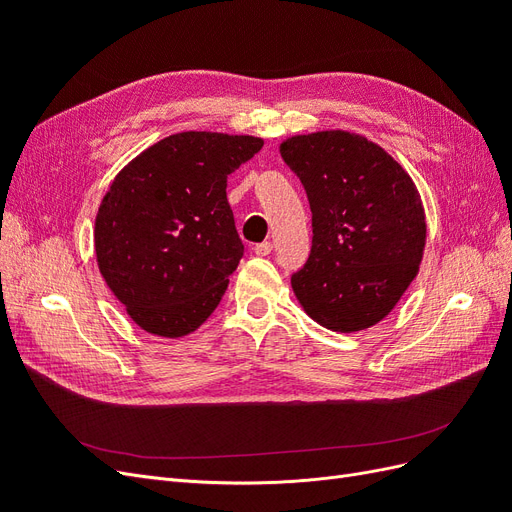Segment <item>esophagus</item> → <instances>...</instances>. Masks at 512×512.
Returning a JSON list of instances; mask_svg holds the SVG:
<instances>
[{"label": "esophagus", "mask_w": 512, "mask_h": 512, "mask_svg": "<svg viewBox=\"0 0 512 512\" xmlns=\"http://www.w3.org/2000/svg\"><path fill=\"white\" fill-rule=\"evenodd\" d=\"M271 250H273L271 241H262V243L254 245V254H256V256H269V254H271Z\"/></svg>", "instance_id": "1"}]
</instances>
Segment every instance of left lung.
Segmentation results:
<instances>
[{
  "instance_id": "8db88e82",
  "label": "left lung",
  "mask_w": 512,
  "mask_h": 512,
  "mask_svg": "<svg viewBox=\"0 0 512 512\" xmlns=\"http://www.w3.org/2000/svg\"><path fill=\"white\" fill-rule=\"evenodd\" d=\"M280 153L312 209V252L292 275L294 297L324 329L374 327L423 260L427 222L412 177L380 145L346 130L290 136Z\"/></svg>"
}]
</instances>
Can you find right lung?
I'll return each instance as SVG.
<instances>
[{
	"label": "right lung",
	"instance_id": "1",
	"mask_svg": "<svg viewBox=\"0 0 512 512\" xmlns=\"http://www.w3.org/2000/svg\"><path fill=\"white\" fill-rule=\"evenodd\" d=\"M262 145L258 136L179 132L113 179L96 215L98 269L143 331L190 335L222 301L243 256L226 179Z\"/></svg>",
	"mask_w": 512,
	"mask_h": 512
}]
</instances>
